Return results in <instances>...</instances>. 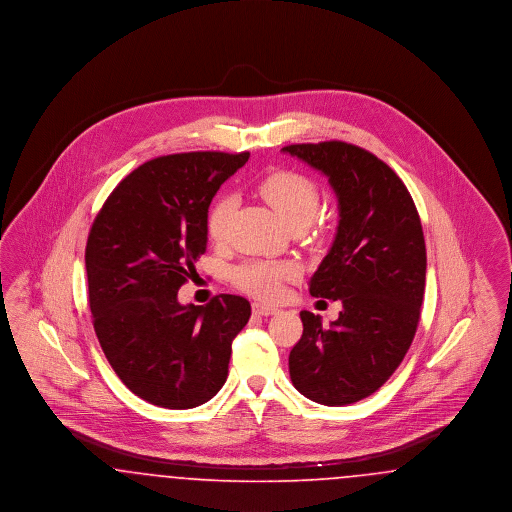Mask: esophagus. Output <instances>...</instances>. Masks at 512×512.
<instances>
[{
    "mask_svg": "<svg viewBox=\"0 0 512 512\" xmlns=\"http://www.w3.org/2000/svg\"><path fill=\"white\" fill-rule=\"evenodd\" d=\"M253 313L261 315V317H270V315H276L278 309L272 305H265V303H253Z\"/></svg>",
    "mask_w": 512,
    "mask_h": 512,
    "instance_id": "1",
    "label": "esophagus"
}]
</instances>
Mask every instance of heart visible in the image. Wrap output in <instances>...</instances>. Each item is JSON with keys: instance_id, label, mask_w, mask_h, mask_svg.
Masks as SVG:
<instances>
[{"instance_id": "heart-1", "label": "heart", "mask_w": 512, "mask_h": 512, "mask_svg": "<svg viewBox=\"0 0 512 512\" xmlns=\"http://www.w3.org/2000/svg\"><path fill=\"white\" fill-rule=\"evenodd\" d=\"M259 194L276 211L288 228H305L315 219L320 203L317 184L305 174L295 171H274L267 174L259 186ZM236 209L234 195H220L207 213V234L222 242L228 234L232 213ZM297 276V267L290 261H247L234 268V284L261 299H274L282 292V284Z\"/></svg>"}]
</instances>
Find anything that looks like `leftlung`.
Masks as SVG:
<instances>
[{
	"instance_id": "left-lung-1",
	"label": "left lung",
	"mask_w": 512,
	"mask_h": 512,
	"mask_svg": "<svg viewBox=\"0 0 512 512\" xmlns=\"http://www.w3.org/2000/svg\"><path fill=\"white\" fill-rule=\"evenodd\" d=\"M284 153L328 176L338 195V232L309 292L343 309L330 328L301 311L303 336L290 351L299 393L328 407L380 390L407 355L420 320L426 245L403 180L363 147L293 144Z\"/></svg>"
}]
</instances>
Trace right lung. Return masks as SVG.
<instances>
[{"instance_id": "1", "label": "right lung", "mask_w": 512, "mask_h": 512, "mask_svg": "<svg viewBox=\"0 0 512 512\" xmlns=\"http://www.w3.org/2000/svg\"><path fill=\"white\" fill-rule=\"evenodd\" d=\"M249 153L194 151L151 159L103 203L86 244L92 322L122 384L147 403L194 409L219 393L249 301L222 293L180 305L207 249V213Z\"/></svg>"}]
</instances>
